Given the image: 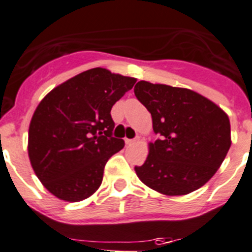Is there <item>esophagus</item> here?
Here are the masks:
<instances>
[{
  "mask_svg": "<svg viewBox=\"0 0 252 252\" xmlns=\"http://www.w3.org/2000/svg\"><path fill=\"white\" fill-rule=\"evenodd\" d=\"M137 138H135V140H130V138H126V140H125V142H126V145H128V146H131V145H135L136 142H137Z\"/></svg>",
  "mask_w": 252,
  "mask_h": 252,
  "instance_id": "esophagus-1",
  "label": "esophagus"
}]
</instances>
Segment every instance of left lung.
<instances>
[{
  "label": "left lung",
  "mask_w": 252,
  "mask_h": 252,
  "mask_svg": "<svg viewBox=\"0 0 252 252\" xmlns=\"http://www.w3.org/2000/svg\"><path fill=\"white\" fill-rule=\"evenodd\" d=\"M135 95L162 136L150 143L145 163L135 167L142 183L169 196L186 195L215 174L231 146L230 121L212 100L186 88L141 80Z\"/></svg>",
  "instance_id": "1"
}]
</instances>
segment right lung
Masks as SVG:
<instances>
[{
    "label": "right lung",
    "mask_w": 252,
    "mask_h": 252,
    "mask_svg": "<svg viewBox=\"0 0 252 252\" xmlns=\"http://www.w3.org/2000/svg\"><path fill=\"white\" fill-rule=\"evenodd\" d=\"M136 79L104 68L83 71L48 93L33 114L28 156L43 186L58 199L80 202L101 186L106 162L122 150L110 111Z\"/></svg>",
    "instance_id": "right-lung-1"
}]
</instances>
